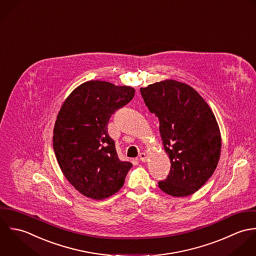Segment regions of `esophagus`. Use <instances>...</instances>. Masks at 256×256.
<instances>
[{"label":"esophagus","instance_id":"34e87169","mask_svg":"<svg viewBox=\"0 0 256 256\" xmlns=\"http://www.w3.org/2000/svg\"><path fill=\"white\" fill-rule=\"evenodd\" d=\"M138 158H140V161H142V162H146V161H148V155L144 154V152L140 154V155H138Z\"/></svg>","mask_w":256,"mask_h":256}]
</instances>
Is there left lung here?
Here are the masks:
<instances>
[{
  "mask_svg": "<svg viewBox=\"0 0 256 256\" xmlns=\"http://www.w3.org/2000/svg\"><path fill=\"white\" fill-rule=\"evenodd\" d=\"M148 108L159 120V132L171 168L159 188L173 197L198 191L214 174L222 138L208 104L191 86L165 80L140 88Z\"/></svg>",
  "mask_w": 256,
  "mask_h": 256,
  "instance_id": "1",
  "label": "left lung"
}]
</instances>
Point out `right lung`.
Listing matches in <instances>:
<instances>
[{
  "label": "right lung",
  "mask_w": 256,
  "mask_h": 256,
  "mask_svg": "<svg viewBox=\"0 0 256 256\" xmlns=\"http://www.w3.org/2000/svg\"><path fill=\"white\" fill-rule=\"evenodd\" d=\"M134 92L128 86L88 81L67 97L57 114L53 130L57 162L70 184L88 198L102 200L116 193L132 166L118 159L106 126Z\"/></svg>",
  "instance_id": "right-lung-1"
}]
</instances>
